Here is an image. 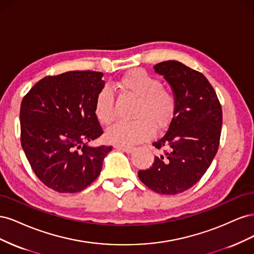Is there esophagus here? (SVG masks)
<instances>
[{
    "label": "esophagus",
    "instance_id": "1",
    "mask_svg": "<svg viewBox=\"0 0 254 254\" xmlns=\"http://www.w3.org/2000/svg\"><path fill=\"white\" fill-rule=\"evenodd\" d=\"M114 148H117L118 150L125 151L127 153L132 152L134 149V147H131V146H122V145H114Z\"/></svg>",
    "mask_w": 254,
    "mask_h": 254
}]
</instances>
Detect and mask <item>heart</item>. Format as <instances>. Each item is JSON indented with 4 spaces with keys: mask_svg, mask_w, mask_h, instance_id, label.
I'll list each match as a JSON object with an SVG mask.
<instances>
[{
    "mask_svg": "<svg viewBox=\"0 0 254 254\" xmlns=\"http://www.w3.org/2000/svg\"><path fill=\"white\" fill-rule=\"evenodd\" d=\"M118 87L136 98L131 122L118 123L107 130L106 139L111 143L128 146L150 139L157 130H163L172 122L177 97L170 88L162 86L156 76L141 68L130 71L118 81ZM94 113L103 125H110L117 118L113 92L104 88L96 96Z\"/></svg>",
    "mask_w": 254,
    "mask_h": 254,
    "instance_id": "1",
    "label": "heart"
}]
</instances>
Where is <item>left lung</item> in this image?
<instances>
[{
	"mask_svg": "<svg viewBox=\"0 0 254 254\" xmlns=\"http://www.w3.org/2000/svg\"><path fill=\"white\" fill-rule=\"evenodd\" d=\"M155 70L170 82L177 108L167 131L152 143L159 155L137 176L156 193L176 195L195 186L211 165L219 146L222 110L202 73L176 60L157 64Z\"/></svg>",
	"mask_w": 254,
	"mask_h": 254,
	"instance_id": "left-lung-1",
	"label": "left lung"
}]
</instances>
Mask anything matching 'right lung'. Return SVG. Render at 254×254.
<instances>
[{"label": "right lung", "instance_id": "add662e5", "mask_svg": "<svg viewBox=\"0 0 254 254\" xmlns=\"http://www.w3.org/2000/svg\"><path fill=\"white\" fill-rule=\"evenodd\" d=\"M103 76L95 71L47 76L22 99V148L38 179L58 193L89 187L112 150V146H88L104 132L94 113Z\"/></svg>", "mask_w": 254, "mask_h": 254}]
</instances>
